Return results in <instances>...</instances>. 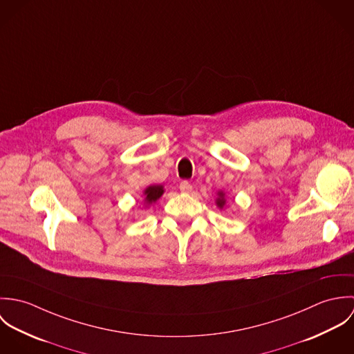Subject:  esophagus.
<instances>
[{"instance_id": "34e87169", "label": "esophagus", "mask_w": 354, "mask_h": 354, "mask_svg": "<svg viewBox=\"0 0 354 354\" xmlns=\"http://www.w3.org/2000/svg\"><path fill=\"white\" fill-rule=\"evenodd\" d=\"M180 191L184 192V194H189L192 191V184L189 181H187V180L181 181L180 183Z\"/></svg>"}]
</instances>
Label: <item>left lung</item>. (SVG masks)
<instances>
[{
  "label": "left lung",
  "mask_w": 354,
  "mask_h": 354,
  "mask_svg": "<svg viewBox=\"0 0 354 354\" xmlns=\"http://www.w3.org/2000/svg\"><path fill=\"white\" fill-rule=\"evenodd\" d=\"M218 195H219V198L216 199V204H218V207H221V208H222V207L225 205V199H223V192H219Z\"/></svg>",
  "instance_id": "left-lung-1"
}]
</instances>
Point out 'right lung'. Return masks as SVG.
I'll return each mask as SVG.
<instances>
[{
	"instance_id": "right-lung-1",
	"label": "right lung",
	"mask_w": 354,
	"mask_h": 354,
	"mask_svg": "<svg viewBox=\"0 0 354 354\" xmlns=\"http://www.w3.org/2000/svg\"><path fill=\"white\" fill-rule=\"evenodd\" d=\"M162 194H163V187H160V185H151V187H149L145 191V195H146L145 201L149 203V204H151V203L156 202L160 198Z\"/></svg>"
}]
</instances>
